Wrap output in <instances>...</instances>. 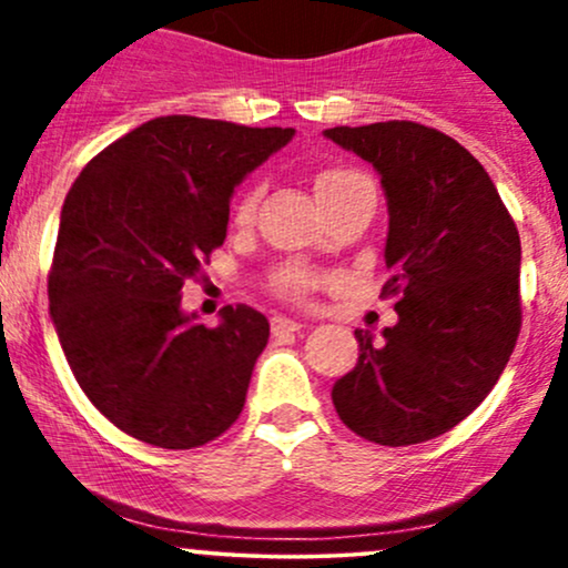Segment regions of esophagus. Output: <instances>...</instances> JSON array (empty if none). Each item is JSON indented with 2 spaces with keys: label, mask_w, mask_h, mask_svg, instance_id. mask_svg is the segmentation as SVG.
Returning <instances> with one entry per match:
<instances>
[{
  "label": "esophagus",
  "mask_w": 568,
  "mask_h": 568,
  "mask_svg": "<svg viewBox=\"0 0 568 568\" xmlns=\"http://www.w3.org/2000/svg\"><path fill=\"white\" fill-rule=\"evenodd\" d=\"M302 328V323L291 321V317H272V334L283 336V334H296Z\"/></svg>",
  "instance_id": "34e87169"
}]
</instances>
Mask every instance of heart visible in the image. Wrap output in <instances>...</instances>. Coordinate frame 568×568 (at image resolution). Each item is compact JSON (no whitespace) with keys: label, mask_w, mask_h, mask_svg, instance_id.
Segmentation results:
<instances>
[{"label":"heart","mask_w":568,"mask_h":568,"mask_svg":"<svg viewBox=\"0 0 568 568\" xmlns=\"http://www.w3.org/2000/svg\"><path fill=\"white\" fill-rule=\"evenodd\" d=\"M315 189H317V197H321L325 205V202H334L338 197H347L352 192H363V189H374V186H371L366 175L352 171V168H331V171H323L317 175ZM258 200H262V186L247 189L243 197L237 200L234 219H237L240 224H247V221L253 219V213H256ZM321 283H323L321 275H315V272L298 264L285 266L275 280L277 291L283 293V296L293 298V302H302V298H306V293L315 291Z\"/></svg>","instance_id":"1"}]
</instances>
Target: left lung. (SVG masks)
Wrapping results in <instances>:
<instances>
[{
    "mask_svg": "<svg viewBox=\"0 0 568 568\" xmlns=\"http://www.w3.org/2000/svg\"><path fill=\"white\" fill-rule=\"evenodd\" d=\"M325 139L382 175V296H397V323L382 338L355 331L361 355L331 389L336 414L379 446L438 438L484 403L518 342L515 221L484 165L440 130L389 120Z\"/></svg>",
    "mask_w": 568,
    "mask_h": 568,
    "instance_id": "8db88e82",
    "label": "left lung"
}]
</instances>
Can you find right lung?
Instances as JSON below:
<instances>
[{
    "mask_svg": "<svg viewBox=\"0 0 568 568\" xmlns=\"http://www.w3.org/2000/svg\"><path fill=\"white\" fill-rule=\"evenodd\" d=\"M293 128L171 114L109 143L67 194L50 317L90 403L149 446L197 448L234 425L270 323L253 306L207 328L181 288L226 240L230 200Z\"/></svg>",
    "mask_w": 568,
    "mask_h": 568,
    "instance_id": "1",
    "label": "right lung"
}]
</instances>
